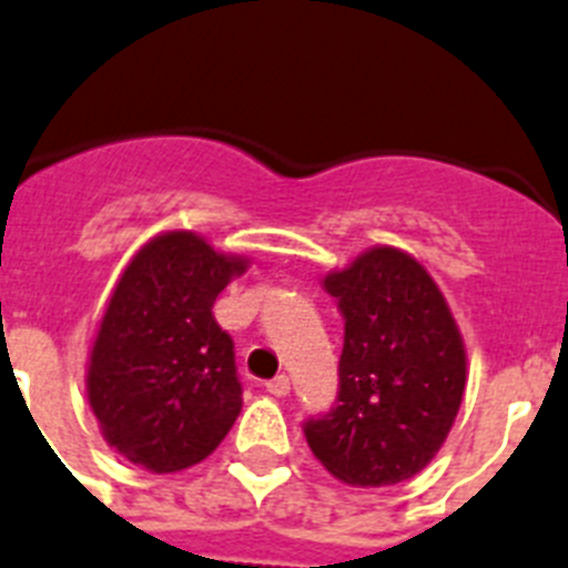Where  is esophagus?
Listing matches in <instances>:
<instances>
[{
  "label": "esophagus",
  "mask_w": 568,
  "mask_h": 568,
  "mask_svg": "<svg viewBox=\"0 0 568 568\" xmlns=\"http://www.w3.org/2000/svg\"><path fill=\"white\" fill-rule=\"evenodd\" d=\"M266 389L272 392L274 397H285L291 392V381L288 375H274L272 381H266Z\"/></svg>",
  "instance_id": "esophagus-1"
}]
</instances>
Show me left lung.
Returning a JSON list of instances; mask_svg holds the SVG:
<instances>
[{"label": "left lung", "mask_w": 568, "mask_h": 568, "mask_svg": "<svg viewBox=\"0 0 568 568\" xmlns=\"http://www.w3.org/2000/svg\"><path fill=\"white\" fill-rule=\"evenodd\" d=\"M325 288L344 316L338 392L302 432L336 479L381 487L420 474L454 426L465 347L426 268L392 246L369 248Z\"/></svg>", "instance_id": "obj_1"}]
</instances>
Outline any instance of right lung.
<instances>
[{"label": "right lung", "instance_id": "add662e5", "mask_svg": "<svg viewBox=\"0 0 568 568\" xmlns=\"http://www.w3.org/2000/svg\"><path fill=\"white\" fill-rule=\"evenodd\" d=\"M243 272V260L193 232H168L140 248L116 283L87 389L105 443L134 465L153 474L190 468L241 415L235 342L212 305Z\"/></svg>", "mask_w": 568, "mask_h": 568}]
</instances>
